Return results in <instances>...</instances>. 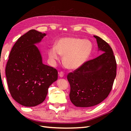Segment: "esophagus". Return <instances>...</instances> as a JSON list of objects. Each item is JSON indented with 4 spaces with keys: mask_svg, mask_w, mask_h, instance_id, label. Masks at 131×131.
Wrapping results in <instances>:
<instances>
[{
    "mask_svg": "<svg viewBox=\"0 0 131 131\" xmlns=\"http://www.w3.org/2000/svg\"><path fill=\"white\" fill-rule=\"evenodd\" d=\"M64 74L63 72H59V77L62 78V77H64Z\"/></svg>",
    "mask_w": 131,
    "mask_h": 131,
    "instance_id": "esophagus-1",
    "label": "esophagus"
}]
</instances>
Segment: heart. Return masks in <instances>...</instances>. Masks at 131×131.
<instances>
[{
  "mask_svg": "<svg viewBox=\"0 0 131 131\" xmlns=\"http://www.w3.org/2000/svg\"><path fill=\"white\" fill-rule=\"evenodd\" d=\"M93 51L91 41L74 37L59 39L54 47L49 50L51 61L54 62L63 56V63L68 69H77L80 68L90 56Z\"/></svg>",
  "mask_w": 131,
  "mask_h": 131,
  "instance_id": "heart-1",
  "label": "heart"
}]
</instances>
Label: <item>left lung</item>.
Returning a JSON list of instances; mask_svg holds the SVG:
<instances>
[{
    "instance_id": "8db88e82",
    "label": "left lung",
    "mask_w": 131,
    "mask_h": 131,
    "mask_svg": "<svg viewBox=\"0 0 131 131\" xmlns=\"http://www.w3.org/2000/svg\"><path fill=\"white\" fill-rule=\"evenodd\" d=\"M93 37L98 50L103 53L67 75L70 85V100L77 107L88 108L103 101L112 90L116 76V62L112 49L100 37Z\"/></svg>"
}]
</instances>
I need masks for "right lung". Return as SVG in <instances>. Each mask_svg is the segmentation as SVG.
Masks as SVG:
<instances>
[{
  "instance_id": "obj_1",
  "label": "right lung",
  "mask_w": 131,
  "mask_h": 131,
  "mask_svg": "<svg viewBox=\"0 0 131 131\" xmlns=\"http://www.w3.org/2000/svg\"><path fill=\"white\" fill-rule=\"evenodd\" d=\"M45 33L31 29L19 38L11 49L5 73L12 97L25 106H35L46 97L49 86L58 79L57 70L43 64L40 50Z\"/></svg>"
}]
</instances>
